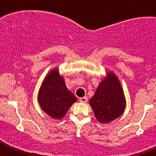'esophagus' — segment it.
Returning <instances> with one entry per match:
<instances>
[{
    "mask_svg": "<svg viewBox=\"0 0 156 156\" xmlns=\"http://www.w3.org/2000/svg\"><path fill=\"white\" fill-rule=\"evenodd\" d=\"M79 101H80V102H83V103H85V102H87V97L80 98Z\"/></svg>",
    "mask_w": 156,
    "mask_h": 156,
    "instance_id": "34e87169",
    "label": "esophagus"
}]
</instances>
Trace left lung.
Here are the masks:
<instances>
[{
	"mask_svg": "<svg viewBox=\"0 0 156 156\" xmlns=\"http://www.w3.org/2000/svg\"><path fill=\"white\" fill-rule=\"evenodd\" d=\"M96 119L107 123L120 116L126 107L123 90L116 76L108 73L89 101Z\"/></svg>",
	"mask_w": 156,
	"mask_h": 156,
	"instance_id": "left-lung-1",
	"label": "left lung"
}]
</instances>
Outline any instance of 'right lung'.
<instances>
[{
	"label": "right lung",
	"mask_w": 156,
	"mask_h": 156,
	"mask_svg": "<svg viewBox=\"0 0 156 156\" xmlns=\"http://www.w3.org/2000/svg\"><path fill=\"white\" fill-rule=\"evenodd\" d=\"M76 101L73 94L66 87L58 70H51L43 81L38 94V101L43 111L54 119H60Z\"/></svg>",
	"instance_id": "obj_1"
}]
</instances>
